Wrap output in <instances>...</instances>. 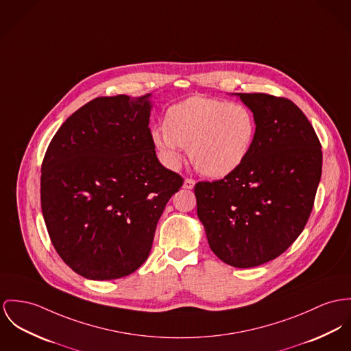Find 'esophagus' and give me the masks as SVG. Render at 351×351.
<instances>
[{
    "mask_svg": "<svg viewBox=\"0 0 351 351\" xmlns=\"http://www.w3.org/2000/svg\"><path fill=\"white\" fill-rule=\"evenodd\" d=\"M195 187V180L193 179H186L183 183V189H192Z\"/></svg>",
    "mask_w": 351,
    "mask_h": 351,
    "instance_id": "34e87169",
    "label": "esophagus"
}]
</instances>
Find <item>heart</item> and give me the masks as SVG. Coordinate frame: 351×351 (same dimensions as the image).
Returning a JSON list of instances; mask_svg holds the SVG:
<instances>
[{
    "label": "heart",
    "instance_id": "1",
    "mask_svg": "<svg viewBox=\"0 0 351 351\" xmlns=\"http://www.w3.org/2000/svg\"><path fill=\"white\" fill-rule=\"evenodd\" d=\"M256 136V119L242 103L193 96L169 107L164 127L152 130L162 162L175 168L183 147L195 168L208 178H224L247 159Z\"/></svg>",
    "mask_w": 351,
    "mask_h": 351
}]
</instances>
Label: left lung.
<instances>
[{
    "instance_id": "8db88e82",
    "label": "left lung",
    "mask_w": 351,
    "mask_h": 351,
    "mask_svg": "<svg viewBox=\"0 0 351 351\" xmlns=\"http://www.w3.org/2000/svg\"><path fill=\"white\" fill-rule=\"evenodd\" d=\"M256 119L254 145L221 180L195 186L197 217L216 256L250 269L285 252L303 231L322 175V151L304 113L283 97L235 93Z\"/></svg>"
}]
</instances>
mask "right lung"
<instances>
[{"label":"right lung","mask_w":351,"mask_h":351,"mask_svg":"<svg viewBox=\"0 0 351 351\" xmlns=\"http://www.w3.org/2000/svg\"><path fill=\"white\" fill-rule=\"evenodd\" d=\"M149 99L97 97L65 120L47 149L44 220L57 254L86 279L137 270L165 204L183 186L156 156Z\"/></svg>","instance_id":"right-lung-1"}]
</instances>
